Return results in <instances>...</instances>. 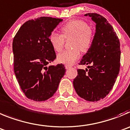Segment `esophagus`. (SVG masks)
Returning a JSON list of instances; mask_svg holds the SVG:
<instances>
[{"instance_id":"esophagus-1","label":"esophagus","mask_w":130,"mask_h":130,"mask_svg":"<svg viewBox=\"0 0 130 130\" xmlns=\"http://www.w3.org/2000/svg\"><path fill=\"white\" fill-rule=\"evenodd\" d=\"M65 68H66V70H68V69L71 68V66H70V65H68V64H66V65H65Z\"/></svg>"}]
</instances>
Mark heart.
<instances>
[{
	"instance_id": "obj_1",
	"label": "heart",
	"mask_w": 130,
	"mask_h": 130,
	"mask_svg": "<svg viewBox=\"0 0 130 130\" xmlns=\"http://www.w3.org/2000/svg\"><path fill=\"white\" fill-rule=\"evenodd\" d=\"M62 34L52 32L49 40L56 52L63 49L65 39H72L71 42L73 49L64 50L57 55V60L66 64H73L79 58L80 52L89 50L93 41L95 31L92 27L83 20L73 19L66 22L61 28Z\"/></svg>"
}]
</instances>
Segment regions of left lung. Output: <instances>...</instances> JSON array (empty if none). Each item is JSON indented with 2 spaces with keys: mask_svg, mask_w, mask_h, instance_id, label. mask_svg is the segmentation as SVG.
I'll return each mask as SVG.
<instances>
[{
  "mask_svg": "<svg viewBox=\"0 0 130 130\" xmlns=\"http://www.w3.org/2000/svg\"><path fill=\"white\" fill-rule=\"evenodd\" d=\"M96 23L91 47L79 65L91 64L86 70L78 69L73 86L79 97L90 102L104 99L112 89L121 66L120 42L111 25L102 15L86 13Z\"/></svg>",
  "mask_w": 130,
  "mask_h": 130,
  "instance_id": "obj_1",
  "label": "left lung"
}]
</instances>
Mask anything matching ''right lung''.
Instances as JSON below:
<instances>
[{
    "label": "right lung",
    "instance_id": "right-lung-1",
    "mask_svg": "<svg viewBox=\"0 0 130 130\" xmlns=\"http://www.w3.org/2000/svg\"><path fill=\"white\" fill-rule=\"evenodd\" d=\"M62 21L49 17L31 19L22 24L14 37V72L29 99L40 102L52 97L64 75L63 64L47 66L56 58L49 37Z\"/></svg>",
    "mask_w": 130,
    "mask_h": 130
}]
</instances>
